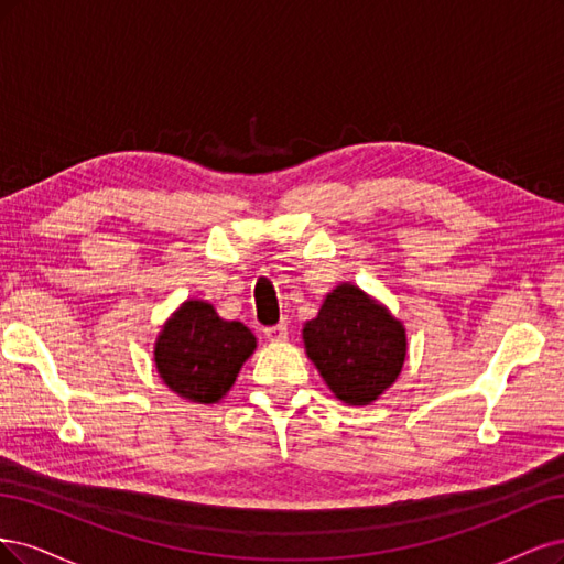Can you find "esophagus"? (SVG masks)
<instances>
[{
  "instance_id": "34e87169",
  "label": "esophagus",
  "mask_w": 564,
  "mask_h": 564,
  "mask_svg": "<svg viewBox=\"0 0 564 564\" xmlns=\"http://www.w3.org/2000/svg\"><path fill=\"white\" fill-rule=\"evenodd\" d=\"M264 337L269 341H285L288 339V325L279 323V325H271V328H264Z\"/></svg>"
}]
</instances>
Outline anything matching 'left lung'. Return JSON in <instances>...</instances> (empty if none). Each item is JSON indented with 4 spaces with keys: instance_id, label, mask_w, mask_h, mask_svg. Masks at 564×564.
<instances>
[{
    "instance_id": "left-lung-1",
    "label": "left lung",
    "mask_w": 564,
    "mask_h": 564,
    "mask_svg": "<svg viewBox=\"0 0 564 564\" xmlns=\"http://www.w3.org/2000/svg\"><path fill=\"white\" fill-rule=\"evenodd\" d=\"M304 351L337 401L372 405L395 384L408 356L405 325L354 283L325 295L302 328Z\"/></svg>"
}]
</instances>
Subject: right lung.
<instances>
[{
    "label": "right lung",
    "mask_w": 564,
    "mask_h": 564,
    "mask_svg": "<svg viewBox=\"0 0 564 564\" xmlns=\"http://www.w3.org/2000/svg\"><path fill=\"white\" fill-rule=\"evenodd\" d=\"M258 339L243 323L217 316L206 300H185L161 325L154 366L173 393L196 405L220 403Z\"/></svg>",
    "instance_id": "obj_1"
}]
</instances>
